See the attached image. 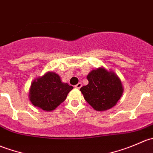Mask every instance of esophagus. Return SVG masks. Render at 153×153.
<instances>
[{
  "mask_svg": "<svg viewBox=\"0 0 153 153\" xmlns=\"http://www.w3.org/2000/svg\"><path fill=\"white\" fill-rule=\"evenodd\" d=\"M81 86H82V84H81V83H78V84H76V85L75 86V88H76V89H80Z\"/></svg>",
  "mask_w": 153,
  "mask_h": 153,
  "instance_id": "34e87169",
  "label": "esophagus"
}]
</instances>
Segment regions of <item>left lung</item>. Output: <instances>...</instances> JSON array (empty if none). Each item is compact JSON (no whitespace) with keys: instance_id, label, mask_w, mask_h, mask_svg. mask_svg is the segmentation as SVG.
I'll list each match as a JSON object with an SVG mask.
<instances>
[{"instance_id":"8db88e82","label":"left lung","mask_w":153,"mask_h":153,"mask_svg":"<svg viewBox=\"0 0 153 153\" xmlns=\"http://www.w3.org/2000/svg\"><path fill=\"white\" fill-rule=\"evenodd\" d=\"M89 84L80 91L84 99L95 110L106 111L116 105L124 88L119 77L104 67L92 70L86 76Z\"/></svg>"}]
</instances>
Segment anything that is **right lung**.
I'll list each match as a JSON object with an SVG mask.
<instances>
[{
  "label": "right lung",
  "instance_id": "add662e5",
  "mask_svg": "<svg viewBox=\"0 0 153 153\" xmlns=\"http://www.w3.org/2000/svg\"><path fill=\"white\" fill-rule=\"evenodd\" d=\"M72 89V86L61 81L56 72H47L32 81L29 98L35 106L50 112L65 101Z\"/></svg>",
  "mask_w": 153,
  "mask_h": 153
}]
</instances>
